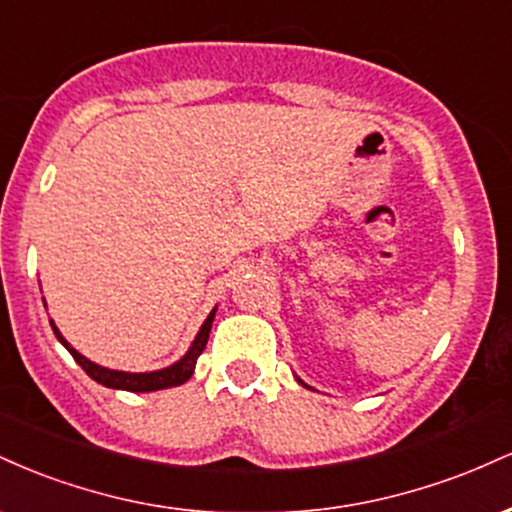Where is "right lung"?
<instances>
[{
  "instance_id": "obj_1",
  "label": "right lung",
  "mask_w": 512,
  "mask_h": 512,
  "mask_svg": "<svg viewBox=\"0 0 512 512\" xmlns=\"http://www.w3.org/2000/svg\"><path fill=\"white\" fill-rule=\"evenodd\" d=\"M214 315H216V310H211L207 320H204L202 330H199V334L195 337V342H192L190 351H187V354L182 356L178 363H173V366H168L163 370H156V373H122V370H110V368L96 366V363L88 361L86 356H81L79 351L74 349V346H69L67 339H64L60 330L55 327V322H50V325H52V330H55V337L64 344V349H67L69 354L74 356V361L79 363V366L84 368L86 373L91 375L93 380H96V383H101L105 387H113V390L154 392V390H166V387L182 385V383H187V380L192 378V373H195V366H197V358L204 351V346H207Z\"/></svg>"
}]
</instances>
